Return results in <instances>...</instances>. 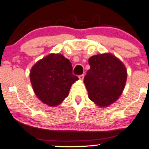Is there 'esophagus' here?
I'll return each mask as SVG.
<instances>
[{
  "label": "esophagus",
  "mask_w": 149,
  "mask_h": 149,
  "mask_svg": "<svg viewBox=\"0 0 149 149\" xmlns=\"http://www.w3.org/2000/svg\"><path fill=\"white\" fill-rule=\"evenodd\" d=\"M78 78H79L80 80H83V78H84V74L80 75V76H78Z\"/></svg>",
  "instance_id": "34e87169"
}]
</instances>
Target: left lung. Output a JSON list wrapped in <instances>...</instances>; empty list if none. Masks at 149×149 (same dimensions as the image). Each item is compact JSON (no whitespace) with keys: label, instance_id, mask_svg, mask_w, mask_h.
Returning <instances> with one entry per match:
<instances>
[{"label":"left lung","instance_id":"1","mask_svg":"<svg viewBox=\"0 0 149 149\" xmlns=\"http://www.w3.org/2000/svg\"><path fill=\"white\" fill-rule=\"evenodd\" d=\"M91 68L84 78L89 98L100 107L115 102L122 94L127 81L125 65L110 54L91 56Z\"/></svg>","mask_w":149,"mask_h":149}]
</instances>
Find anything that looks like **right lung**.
<instances>
[{"mask_svg": "<svg viewBox=\"0 0 149 149\" xmlns=\"http://www.w3.org/2000/svg\"><path fill=\"white\" fill-rule=\"evenodd\" d=\"M29 76L36 95L52 107L59 104L67 97L72 83L78 79L73 74L69 60L59 54H52L37 61Z\"/></svg>", "mask_w": 149, "mask_h": 149, "instance_id": "add662e5", "label": "right lung"}]
</instances>
